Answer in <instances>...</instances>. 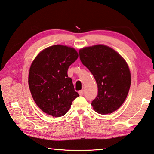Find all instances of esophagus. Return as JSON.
I'll return each instance as SVG.
<instances>
[{
	"mask_svg": "<svg viewBox=\"0 0 154 154\" xmlns=\"http://www.w3.org/2000/svg\"><path fill=\"white\" fill-rule=\"evenodd\" d=\"M83 93H84V92H83V90H81L79 91V94L80 95V96H83Z\"/></svg>",
	"mask_w": 154,
	"mask_h": 154,
	"instance_id": "obj_1",
	"label": "esophagus"
}]
</instances>
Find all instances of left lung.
<instances>
[{
    "instance_id": "8db88e82",
    "label": "left lung",
    "mask_w": 154,
    "mask_h": 154,
    "mask_svg": "<svg viewBox=\"0 0 154 154\" xmlns=\"http://www.w3.org/2000/svg\"><path fill=\"white\" fill-rule=\"evenodd\" d=\"M79 54L98 88L97 96L91 102L94 110L102 114L118 110L127 98L131 82L130 70L124 58L102 44L80 49Z\"/></svg>"
}]
</instances>
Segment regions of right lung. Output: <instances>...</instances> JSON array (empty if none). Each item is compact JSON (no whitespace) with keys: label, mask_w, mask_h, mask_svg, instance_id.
<instances>
[{"label":"right lung","mask_w":154,"mask_h":154,"mask_svg":"<svg viewBox=\"0 0 154 154\" xmlns=\"http://www.w3.org/2000/svg\"><path fill=\"white\" fill-rule=\"evenodd\" d=\"M78 57L73 48L54 45L41 51L31 65L28 77L31 94L38 107L48 115H65L79 96L67 75L69 66Z\"/></svg>","instance_id":"right-lung-1"}]
</instances>
